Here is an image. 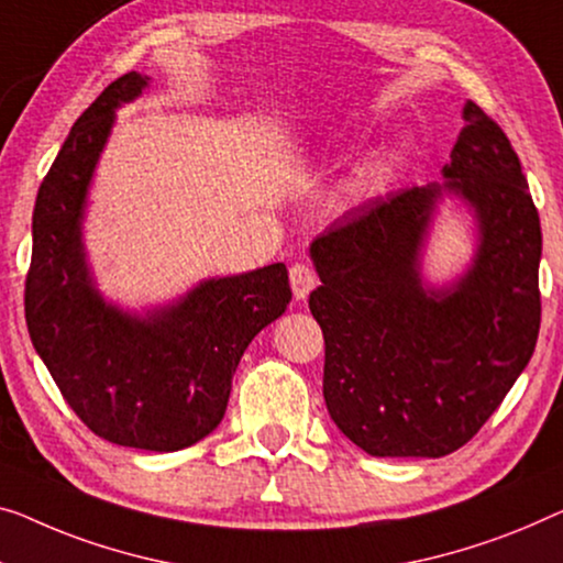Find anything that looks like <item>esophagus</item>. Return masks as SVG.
<instances>
[{"instance_id": "1", "label": "esophagus", "mask_w": 563, "mask_h": 563, "mask_svg": "<svg viewBox=\"0 0 563 563\" xmlns=\"http://www.w3.org/2000/svg\"><path fill=\"white\" fill-rule=\"evenodd\" d=\"M290 285H292V296H296V300H306L308 292L318 285L316 271L306 263H296L290 267Z\"/></svg>"}]
</instances>
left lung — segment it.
Masks as SVG:
<instances>
[{"instance_id":"obj_1","label":"left lung","mask_w":563,"mask_h":563,"mask_svg":"<svg viewBox=\"0 0 563 563\" xmlns=\"http://www.w3.org/2000/svg\"><path fill=\"white\" fill-rule=\"evenodd\" d=\"M448 181L394 191L310 245L321 288L310 313L325 341L323 399L335 427L376 457L463 448L531 362L541 329V222L506 131L467 100ZM442 188L476 209L482 247L452 291L416 271Z\"/></svg>"}]
</instances>
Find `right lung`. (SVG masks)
Returning a JSON list of instances; mask_svg holds the SVG:
<instances>
[{
  "instance_id": "right-lung-1",
  "label": "right lung",
  "mask_w": 563,
  "mask_h": 563,
  "mask_svg": "<svg viewBox=\"0 0 563 563\" xmlns=\"http://www.w3.org/2000/svg\"><path fill=\"white\" fill-rule=\"evenodd\" d=\"M146 86L113 80L67 133L40 184L24 321L32 346L80 422L113 444L174 452L222 422L247 343L283 316L292 292L283 263L207 280L148 318L106 306L88 278L80 217L115 108Z\"/></svg>"
}]
</instances>
